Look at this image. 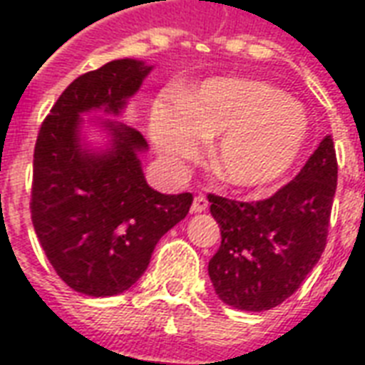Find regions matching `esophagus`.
Instances as JSON below:
<instances>
[{"label": "esophagus", "mask_w": 365, "mask_h": 365, "mask_svg": "<svg viewBox=\"0 0 365 365\" xmlns=\"http://www.w3.org/2000/svg\"><path fill=\"white\" fill-rule=\"evenodd\" d=\"M206 208H208V200H206L205 195H197L193 200V206H191V210H193L195 214H199V212H205Z\"/></svg>", "instance_id": "esophagus-1"}]
</instances>
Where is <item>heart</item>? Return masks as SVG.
I'll return each instance as SVG.
<instances>
[{
	"label": "heart",
	"instance_id": "b5f03b06",
	"mask_svg": "<svg viewBox=\"0 0 365 365\" xmlns=\"http://www.w3.org/2000/svg\"><path fill=\"white\" fill-rule=\"evenodd\" d=\"M157 148L180 165L220 136L210 166L237 187H265L294 166L307 140V117L280 91L252 79H210L183 104L160 102L151 113Z\"/></svg>",
	"mask_w": 365,
	"mask_h": 365
}]
</instances>
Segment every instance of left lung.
Returning <instances> with one entry per match:
<instances>
[{
  "label": "left lung",
  "mask_w": 365,
  "mask_h": 365,
  "mask_svg": "<svg viewBox=\"0 0 365 365\" xmlns=\"http://www.w3.org/2000/svg\"><path fill=\"white\" fill-rule=\"evenodd\" d=\"M337 189V155L326 136L277 193L242 202L210 193L222 246L208 263L220 299L240 311H269L297 292L328 240Z\"/></svg>",
  "instance_id": "obj_1"
}]
</instances>
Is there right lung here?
Instances as JSON below:
<instances>
[{"instance_id": "add662e5", "label": "right lung", "mask_w": 365, "mask_h": 365, "mask_svg": "<svg viewBox=\"0 0 365 365\" xmlns=\"http://www.w3.org/2000/svg\"><path fill=\"white\" fill-rule=\"evenodd\" d=\"M149 66L113 60L66 87L41 123L34 149L31 223L51 265L79 294L106 297L128 289L148 269L159 239L189 214L193 195H163L148 185L138 130L110 123L113 149L79 148V113H119Z\"/></svg>"}]
</instances>
